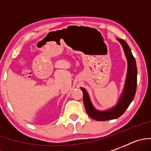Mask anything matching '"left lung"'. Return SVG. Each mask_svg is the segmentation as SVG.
Instances as JSON below:
<instances>
[{
    "mask_svg": "<svg viewBox=\"0 0 151 151\" xmlns=\"http://www.w3.org/2000/svg\"><path fill=\"white\" fill-rule=\"evenodd\" d=\"M117 40L123 46L125 55L128 61V71H127L124 90L122 96L119 98V101L116 107L106 111H97L93 108L89 100L87 92L83 88H81L83 94V103L86 113L90 117L98 121H105V120H110L119 117L124 114L126 110L131 104L136 92L137 67L135 59L132 54L131 50L126 42L122 39L117 38Z\"/></svg>",
    "mask_w": 151,
    "mask_h": 151,
    "instance_id": "8db88e82",
    "label": "left lung"
}]
</instances>
